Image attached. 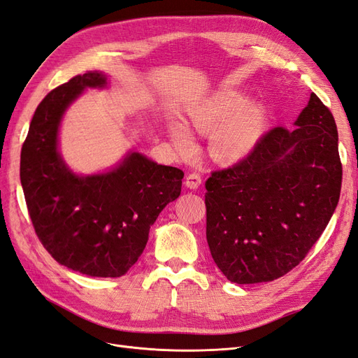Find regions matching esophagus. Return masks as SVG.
Wrapping results in <instances>:
<instances>
[{
  "label": "esophagus",
  "mask_w": 358,
  "mask_h": 358,
  "mask_svg": "<svg viewBox=\"0 0 358 358\" xmlns=\"http://www.w3.org/2000/svg\"><path fill=\"white\" fill-rule=\"evenodd\" d=\"M185 185H187V188L189 189H196L200 188L201 185V176L199 173H189L187 176V179H185Z\"/></svg>",
  "instance_id": "obj_1"
}]
</instances>
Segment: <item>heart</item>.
Returning a JSON list of instances; mask_svg holds the SVG:
<instances>
[{
    "label": "heart",
    "mask_w": 358,
    "mask_h": 358,
    "mask_svg": "<svg viewBox=\"0 0 358 358\" xmlns=\"http://www.w3.org/2000/svg\"><path fill=\"white\" fill-rule=\"evenodd\" d=\"M188 121L194 130L210 134L208 152L216 162L231 164L244 159L262 139L269 110L240 90L222 89L189 108ZM169 136L178 154L187 157L194 152V138L182 122H170Z\"/></svg>",
    "instance_id": "heart-1"
}]
</instances>
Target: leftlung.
Segmentation results:
<instances>
[{
  "label": "left lung",
  "instance_id": "1",
  "mask_svg": "<svg viewBox=\"0 0 358 358\" xmlns=\"http://www.w3.org/2000/svg\"><path fill=\"white\" fill-rule=\"evenodd\" d=\"M294 127H275L206 182V237L237 285L280 278L310 252L339 201L342 164L329 108L311 93Z\"/></svg>",
  "mask_w": 358,
  "mask_h": 358
}]
</instances>
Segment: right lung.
I'll return each mask as SVG.
<instances>
[{"mask_svg": "<svg viewBox=\"0 0 358 358\" xmlns=\"http://www.w3.org/2000/svg\"><path fill=\"white\" fill-rule=\"evenodd\" d=\"M106 84L105 73L90 71L44 97L22 146L20 182L44 249L72 271L115 278L138 262L158 215L180 195L183 171L141 152L89 176L65 164L57 150L62 117L85 89Z\"/></svg>", "mask_w": 358, "mask_h": 358, "instance_id": "add662e5", "label": "right lung"}]
</instances>
